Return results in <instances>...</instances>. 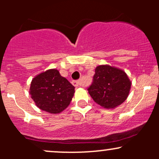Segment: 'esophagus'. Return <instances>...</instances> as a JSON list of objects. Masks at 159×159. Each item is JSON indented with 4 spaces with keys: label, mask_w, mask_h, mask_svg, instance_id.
<instances>
[{
    "label": "esophagus",
    "mask_w": 159,
    "mask_h": 159,
    "mask_svg": "<svg viewBox=\"0 0 159 159\" xmlns=\"http://www.w3.org/2000/svg\"><path fill=\"white\" fill-rule=\"evenodd\" d=\"M73 84L75 86V87H79V86L81 85V81H80L79 80H78V81H73Z\"/></svg>",
    "instance_id": "34e87169"
}]
</instances>
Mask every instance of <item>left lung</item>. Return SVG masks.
<instances>
[{"mask_svg":"<svg viewBox=\"0 0 159 159\" xmlns=\"http://www.w3.org/2000/svg\"><path fill=\"white\" fill-rule=\"evenodd\" d=\"M131 81L123 70L108 65L97 66L89 93L93 100L106 109H114L127 99Z\"/></svg>","mask_w":159,"mask_h":159,"instance_id":"obj_1","label":"left lung"}]
</instances>
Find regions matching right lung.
Wrapping results in <instances>:
<instances>
[{"label": "right lung", "instance_id": "1", "mask_svg": "<svg viewBox=\"0 0 159 159\" xmlns=\"http://www.w3.org/2000/svg\"><path fill=\"white\" fill-rule=\"evenodd\" d=\"M29 94L40 109L50 114H59L70 105L75 87L60 75L58 70L52 68L32 79Z\"/></svg>", "mask_w": 159, "mask_h": 159}]
</instances>
